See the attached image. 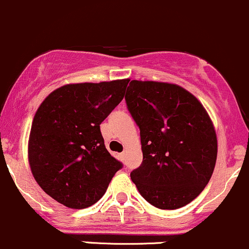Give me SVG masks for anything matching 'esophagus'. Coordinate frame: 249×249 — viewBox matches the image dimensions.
Instances as JSON below:
<instances>
[{"instance_id": "1", "label": "esophagus", "mask_w": 249, "mask_h": 249, "mask_svg": "<svg viewBox=\"0 0 249 249\" xmlns=\"http://www.w3.org/2000/svg\"><path fill=\"white\" fill-rule=\"evenodd\" d=\"M124 157H125V152L120 153V158H121V160H124Z\"/></svg>"}]
</instances>
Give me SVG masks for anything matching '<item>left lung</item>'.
<instances>
[{
  "mask_svg": "<svg viewBox=\"0 0 249 249\" xmlns=\"http://www.w3.org/2000/svg\"><path fill=\"white\" fill-rule=\"evenodd\" d=\"M125 104L140 129L142 163L130 178L146 201L176 210L201 193L217 160L213 124L200 102L174 84L132 80Z\"/></svg>",
  "mask_w": 249,
  "mask_h": 249,
  "instance_id": "8db88e82",
  "label": "left lung"
}]
</instances>
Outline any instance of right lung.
I'll return each mask as SVG.
<instances>
[{
	"label": "right lung",
	"mask_w": 249,
	"mask_h": 249,
	"mask_svg": "<svg viewBox=\"0 0 249 249\" xmlns=\"http://www.w3.org/2000/svg\"><path fill=\"white\" fill-rule=\"evenodd\" d=\"M129 80L71 84L44 99L33 119L29 162L40 188L69 209H86L124 166L104 145L101 124L124 99Z\"/></svg>",
	"instance_id": "1"
}]
</instances>
